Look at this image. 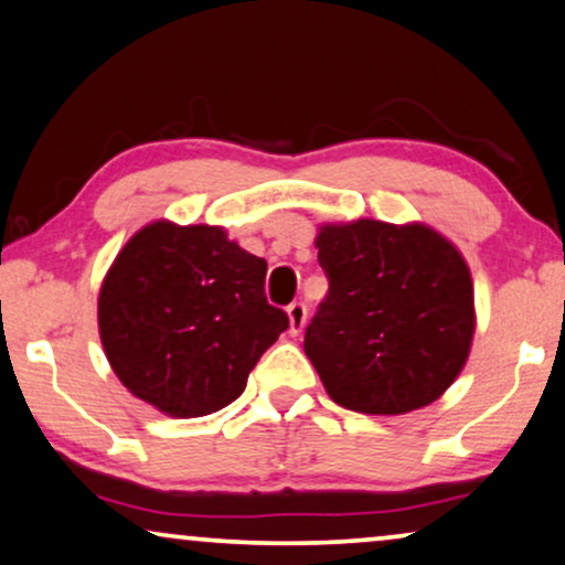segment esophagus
Here are the masks:
<instances>
[{"label":"esophagus","instance_id":"34e87169","mask_svg":"<svg viewBox=\"0 0 565 565\" xmlns=\"http://www.w3.org/2000/svg\"><path fill=\"white\" fill-rule=\"evenodd\" d=\"M287 315H289V330L291 333H302V328H305V322H307V307H305V302H291L289 307H287Z\"/></svg>","mask_w":565,"mask_h":565}]
</instances>
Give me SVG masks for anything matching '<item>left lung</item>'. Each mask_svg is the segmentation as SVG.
I'll list each match as a JSON object with an SVG mask.
<instances>
[{
    "instance_id": "obj_1",
    "label": "left lung",
    "mask_w": 565,
    "mask_h": 565,
    "mask_svg": "<svg viewBox=\"0 0 565 565\" xmlns=\"http://www.w3.org/2000/svg\"><path fill=\"white\" fill-rule=\"evenodd\" d=\"M328 295L305 353L333 403L372 416L424 408L457 380L476 333L460 250L426 224H322Z\"/></svg>"
}]
</instances>
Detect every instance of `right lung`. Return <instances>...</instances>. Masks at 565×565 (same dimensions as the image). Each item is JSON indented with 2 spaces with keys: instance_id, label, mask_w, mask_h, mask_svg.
<instances>
[{
  "instance_id": "add662e5",
  "label": "right lung",
  "mask_w": 565,
  "mask_h": 565,
  "mask_svg": "<svg viewBox=\"0 0 565 565\" xmlns=\"http://www.w3.org/2000/svg\"><path fill=\"white\" fill-rule=\"evenodd\" d=\"M268 263L222 227H141L97 297V328L116 377L164 416L195 418L237 401L247 374L289 328L266 299Z\"/></svg>"
}]
</instances>
